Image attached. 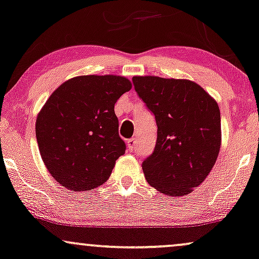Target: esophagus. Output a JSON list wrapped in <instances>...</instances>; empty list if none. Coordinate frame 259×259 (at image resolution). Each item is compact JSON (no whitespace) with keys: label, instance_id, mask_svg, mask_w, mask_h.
<instances>
[{"label":"esophagus","instance_id":"34e87169","mask_svg":"<svg viewBox=\"0 0 259 259\" xmlns=\"http://www.w3.org/2000/svg\"><path fill=\"white\" fill-rule=\"evenodd\" d=\"M136 145H137V140L136 139H130L127 141V149L130 150V152H134L136 148Z\"/></svg>","mask_w":259,"mask_h":259}]
</instances>
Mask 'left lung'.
Segmentation results:
<instances>
[{
    "instance_id": "8db88e82",
    "label": "left lung",
    "mask_w": 259,
    "mask_h": 259,
    "mask_svg": "<svg viewBox=\"0 0 259 259\" xmlns=\"http://www.w3.org/2000/svg\"><path fill=\"white\" fill-rule=\"evenodd\" d=\"M133 83L158 126L153 153L142 162L147 182L168 196L190 194L207 178L220 150L217 101L189 80L135 76Z\"/></svg>"
}]
</instances>
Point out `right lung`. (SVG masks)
Segmentation results:
<instances>
[{
    "label": "right lung",
    "instance_id": "obj_1",
    "mask_svg": "<svg viewBox=\"0 0 259 259\" xmlns=\"http://www.w3.org/2000/svg\"><path fill=\"white\" fill-rule=\"evenodd\" d=\"M132 83L116 75H84L65 81L35 122L41 159L62 186L88 191L104 184L126 146L114 104Z\"/></svg>",
    "mask_w": 259,
    "mask_h": 259
}]
</instances>
